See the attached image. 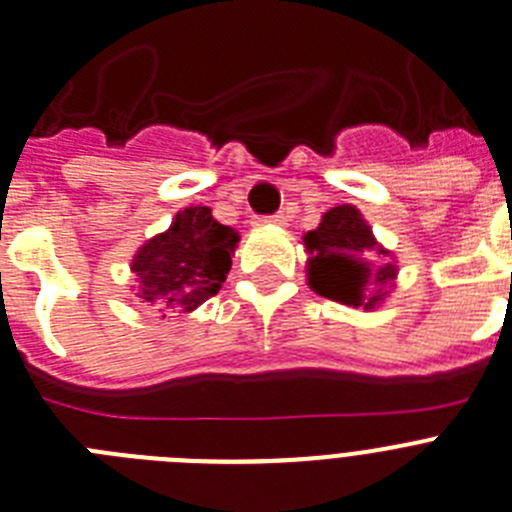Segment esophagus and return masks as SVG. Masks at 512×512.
I'll use <instances>...</instances> for the list:
<instances>
[{"instance_id":"esophagus-1","label":"esophagus","mask_w":512,"mask_h":512,"mask_svg":"<svg viewBox=\"0 0 512 512\" xmlns=\"http://www.w3.org/2000/svg\"><path fill=\"white\" fill-rule=\"evenodd\" d=\"M259 225H277V227H285V225H287V217H285V214H272V217H259Z\"/></svg>"}]
</instances>
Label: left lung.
I'll return each instance as SVG.
<instances>
[{
	"instance_id": "obj_1",
	"label": "left lung",
	"mask_w": 512,
	"mask_h": 512,
	"mask_svg": "<svg viewBox=\"0 0 512 512\" xmlns=\"http://www.w3.org/2000/svg\"><path fill=\"white\" fill-rule=\"evenodd\" d=\"M303 246L308 285L323 298L375 310L391 295L399 266L355 204L331 207L316 230L303 235Z\"/></svg>"
}]
</instances>
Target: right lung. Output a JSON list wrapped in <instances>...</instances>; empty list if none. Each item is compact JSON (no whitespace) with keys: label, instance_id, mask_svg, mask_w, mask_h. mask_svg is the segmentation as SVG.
<instances>
[{"label":"right lung","instance_id":"1","mask_svg":"<svg viewBox=\"0 0 512 512\" xmlns=\"http://www.w3.org/2000/svg\"><path fill=\"white\" fill-rule=\"evenodd\" d=\"M238 230L220 225L209 207H186L173 217L165 233L144 240L131 259L139 282L137 298L157 313H191L217 295L225 282Z\"/></svg>","mask_w":512,"mask_h":512}]
</instances>
